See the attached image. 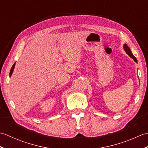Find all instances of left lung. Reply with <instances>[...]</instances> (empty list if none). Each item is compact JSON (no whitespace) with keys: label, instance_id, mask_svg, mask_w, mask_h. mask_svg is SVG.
<instances>
[{"label":"left lung","instance_id":"1","mask_svg":"<svg viewBox=\"0 0 148 148\" xmlns=\"http://www.w3.org/2000/svg\"><path fill=\"white\" fill-rule=\"evenodd\" d=\"M124 46V49H125V51H126V53H127V54H128V55H129L132 58H133V60H134L135 62L137 63V60L136 58L135 57V56H134V55L132 54V53L130 49L129 48V47H128V46H127V45H126V44H125V45H124V46Z\"/></svg>","mask_w":148,"mask_h":148}]
</instances>
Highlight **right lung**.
Here are the masks:
<instances>
[{"instance_id":"add662e5","label":"right lung","mask_w":148,"mask_h":148,"mask_svg":"<svg viewBox=\"0 0 148 148\" xmlns=\"http://www.w3.org/2000/svg\"><path fill=\"white\" fill-rule=\"evenodd\" d=\"M14 66H15V63L13 64V65L12 66V68L11 69V71H10V73H9V75H10V76H11V74L12 73V72H13V70H14Z\"/></svg>"}]
</instances>
